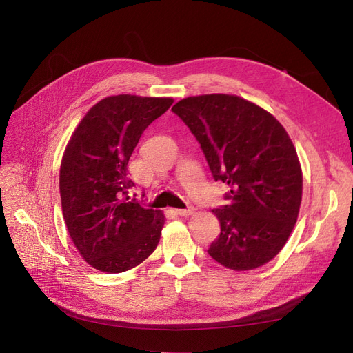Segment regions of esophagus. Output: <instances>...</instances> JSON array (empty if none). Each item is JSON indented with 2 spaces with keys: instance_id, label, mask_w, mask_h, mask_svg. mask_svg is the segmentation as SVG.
Masks as SVG:
<instances>
[{
  "instance_id": "esophagus-1",
  "label": "esophagus",
  "mask_w": 353,
  "mask_h": 353,
  "mask_svg": "<svg viewBox=\"0 0 353 353\" xmlns=\"http://www.w3.org/2000/svg\"><path fill=\"white\" fill-rule=\"evenodd\" d=\"M175 213L179 216H187L190 215V213H193V209L191 208H187V209H175Z\"/></svg>"
}]
</instances>
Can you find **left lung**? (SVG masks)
<instances>
[{
	"instance_id": "left-lung-1",
	"label": "left lung",
	"mask_w": 353,
	"mask_h": 353,
	"mask_svg": "<svg viewBox=\"0 0 353 353\" xmlns=\"http://www.w3.org/2000/svg\"><path fill=\"white\" fill-rule=\"evenodd\" d=\"M172 112L196 137L213 179L230 187V205L212 210L221 234L208 253L230 270L259 268L284 248L301 208L302 169L290 137L237 95L188 97Z\"/></svg>"
}]
</instances>
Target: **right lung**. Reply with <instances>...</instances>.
Instances as JSON below:
<instances>
[{
  "mask_svg": "<svg viewBox=\"0 0 353 353\" xmlns=\"http://www.w3.org/2000/svg\"><path fill=\"white\" fill-rule=\"evenodd\" d=\"M172 99L112 95L74 130L60 166L61 210L73 244L95 270L119 274L157 248L165 216L128 196V162L145 128Z\"/></svg>",
  "mask_w": 353,
  "mask_h": 353,
  "instance_id": "1",
  "label": "right lung"
}]
</instances>
